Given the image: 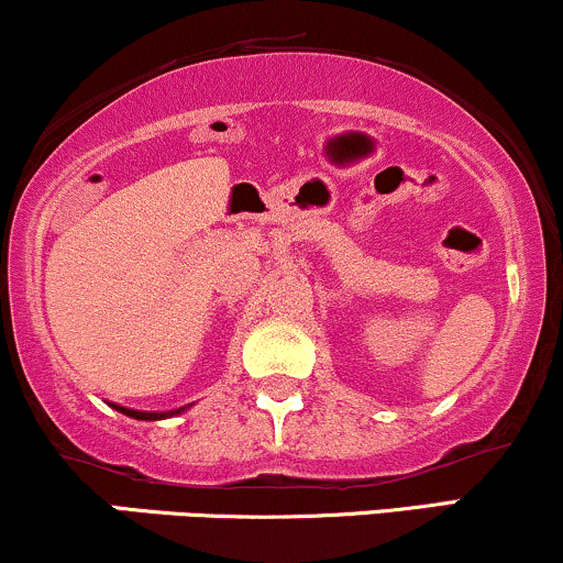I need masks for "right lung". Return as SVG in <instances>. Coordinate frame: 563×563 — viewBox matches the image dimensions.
Masks as SVG:
<instances>
[{
  "label": "right lung",
  "instance_id": "obj_1",
  "mask_svg": "<svg viewBox=\"0 0 563 563\" xmlns=\"http://www.w3.org/2000/svg\"><path fill=\"white\" fill-rule=\"evenodd\" d=\"M112 408L125 416H131V419H139V421H155V419H165V416H174V413L184 411V408H178V411H170V413H147V411H131V408H121V406H112Z\"/></svg>",
  "mask_w": 563,
  "mask_h": 563
}]
</instances>
